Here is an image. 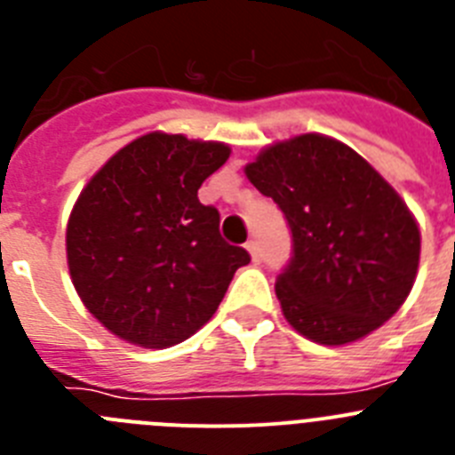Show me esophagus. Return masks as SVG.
Listing matches in <instances>:
<instances>
[{
    "instance_id": "34e87169",
    "label": "esophagus",
    "mask_w": 455,
    "mask_h": 455,
    "mask_svg": "<svg viewBox=\"0 0 455 455\" xmlns=\"http://www.w3.org/2000/svg\"><path fill=\"white\" fill-rule=\"evenodd\" d=\"M246 248H248V252H251L252 262H262V251H259V243H257L255 239L248 241Z\"/></svg>"
}]
</instances>
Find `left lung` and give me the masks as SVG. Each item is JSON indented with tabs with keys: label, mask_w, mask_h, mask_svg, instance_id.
<instances>
[{
	"label": "left lung",
	"mask_w": 455,
	"mask_h": 455,
	"mask_svg": "<svg viewBox=\"0 0 455 455\" xmlns=\"http://www.w3.org/2000/svg\"><path fill=\"white\" fill-rule=\"evenodd\" d=\"M246 175L291 232V259L275 293L300 335L341 347L403 305L419 267V228L355 150L303 134L267 148Z\"/></svg>",
	"instance_id": "obj_1"
}]
</instances>
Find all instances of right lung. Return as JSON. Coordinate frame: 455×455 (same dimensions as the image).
<instances>
[{
	"instance_id": "1",
	"label": "right lung",
	"mask_w": 455,
	"mask_h": 455,
	"mask_svg": "<svg viewBox=\"0 0 455 455\" xmlns=\"http://www.w3.org/2000/svg\"><path fill=\"white\" fill-rule=\"evenodd\" d=\"M228 156L223 143L152 132L116 152L79 196L66 232L72 284L120 339L146 348L188 339L251 262L220 236L219 209L198 200Z\"/></svg>"
}]
</instances>
